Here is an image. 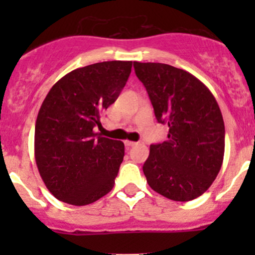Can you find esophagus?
I'll return each mask as SVG.
<instances>
[{
  "mask_svg": "<svg viewBox=\"0 0 255 255\" xmlns=\"http://www.w3.org/2000/svg\"><path fill=\"white\" fill-rule=\"evenodd\" d=\"M125 145L127 146V148H130V146L137 145V143H135V142H132V140H126V142H125Z\"/></svg>",
  "mask_w": 255,
  "mask_h": 255,
  "instance_id": "34e87169",
  "label": "esophagus"
}]
</instances>
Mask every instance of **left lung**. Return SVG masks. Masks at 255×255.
Returning <instances> with one entry per match:
<instances>
[{"label": "left lung", "mask_w": 255, "mask_h": 255, "mask_svg": "<svg viewBox=\"0 0 255 255\" xmlns=\"http://www.w3.org/2000/svg\"><path fill=\"white\" fill-rule=\"evenodd\" d=\"M168 140L151 144L143 173L149 186L174 201L201 196L225 155V123L212 92L192 74L161 63H133Z\"/></svg>", "instance_id": "1"}]
</instances>
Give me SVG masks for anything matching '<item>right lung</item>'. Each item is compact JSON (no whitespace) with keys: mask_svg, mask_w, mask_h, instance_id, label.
Segmentation results:
<instances>
[{"mask_svg":"<svg viewBox=\"0 0 255 255\" xmlns=\"http://www.w3.org/2000/svg\"><path fill=\"white\" fill-rule=\"evenodd\" d=\"M132 61L75 69L53 85L38 112L34 156L45 186L60 201L92 204L113 189L125 144L99 135L101 115L120 96Z\"/></svg>","mask_w":255,"mask_h":255,"instance_id":"obj_1","label":"right lung"}]
</instances>
